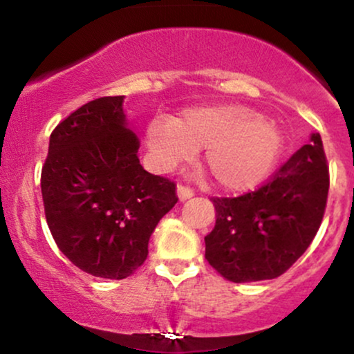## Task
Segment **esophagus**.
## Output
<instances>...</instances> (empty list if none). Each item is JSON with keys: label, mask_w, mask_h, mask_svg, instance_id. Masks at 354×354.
Returning a JSON list of instances; mask_svg holds the SVG:
<instances>
[{"label": "esophagus", "mask_w": 354, "mask_h": 354, "mask_svg": "<svg viewBox=\"0 0 354 354\" xmlns=\"http://www.w3.org/2000/svg\"><path fill=\"white\" fill-rule=\"evenodd\" d=\"M178 196H180L181 201L189 200V198L194 196V189L189 188V186H186V185H180L178 186Z\"/></svg>", "instance_id": "1"}]
</instances>
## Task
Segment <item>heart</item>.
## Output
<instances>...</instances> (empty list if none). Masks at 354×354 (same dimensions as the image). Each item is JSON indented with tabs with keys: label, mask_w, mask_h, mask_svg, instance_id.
Masks as SVG:
<instances>
[{
	"label": "heart",
	"mask_w": 354,
	"mask_h": 354,
	"mask_svg": "<svg viewBox=\"0 0 354 354\" xmlns=\"http://www.w3.org/2000/svg\"><path fill=\"white\" fill-rule=\"evenodd\" d=\"M149 153L161 168L188 161L205 149V166L214 185L228 191L250 189L273 168L281 135L254 109L243 104H205L149 126Z\"/></svg>",
	"instance_id": "b5f03b06"
}]
</instances>
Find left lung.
Returning <instances> with one entry per match:
<instances>
[{"label": "left lung", "instance_id": "8db88e82", "mask_svg": "<svg viewBox=\"0 0 354 354\" xmlns=\"http://www.w3.org/2000/svg\"><path fill=\"white\" fill-rule=\"evenodd\" d=\"M330 168L319 133L258 189L213 196L216 225L205 258L233 283L274 279L295 265L318 233L326 209Z\"/></svg>", "mask_w": 354, "mask_h": 354}]
</instances>
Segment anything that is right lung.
<instances>
[{"mask_svg":"<svg viewBox=\"0 0 354 354\" xmlns=\"http://www.w3.org/2000/svg\"><path fill=\"white\" fill-rule=\"evenodd\" d=\"M126 128L123 96L88 101L53 129L41 169L46 223L59 251L96 278L123 279L148 258L176 183L148 173Z\"/></svg>","mask_w":354,"mask_h":354,"instance_id":"obj_1","label":"right lung"}]
</instances>
